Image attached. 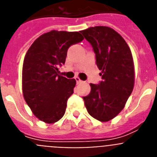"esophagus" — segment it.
Segmentation results:
<instances>
[{"label":"esophagus","instance_id":"esophagus-1","mask_svg":"<svg viewBox=\"0 0 157 157\" xmlns=\"http://www.w3.org/2000/svg\"><path fill=\"white\" fill-rule=\"evenodd\" d=\"M75 80H76V82H77L78 84H79V83L82 82V80L80 79L78 77V76H77V77H75Z\"/></svg>","mask_w":157,"mask_h":157}]
</instances>
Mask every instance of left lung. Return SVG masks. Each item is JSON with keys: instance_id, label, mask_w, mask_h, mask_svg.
<instances>
[{"instance_id": "left-lung-1", "label": "left lung", "mask_w": 157, "mask_h": 157, "mask_svg": "<svg viewBox=\"0 0 157 157\" xmlns=\"http://www.w3.org/2000/svg\"><path fill=\"white\" fill-rule=\"evenodd\" d=\"M90 43L102 81L90 84L83 97L87 112L101 122L116 117L125 107L134 86V65L130 47L116 30L98 26L80 31Z\"/></svg>"}]
</instances>
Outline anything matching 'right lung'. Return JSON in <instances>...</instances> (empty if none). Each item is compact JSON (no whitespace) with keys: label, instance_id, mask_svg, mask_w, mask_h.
Masks as SVG:
<instances>
[{"label":"right lung","instance_id":"1","mask_svg":"<svg viewBox=\"0 0 157 157\" xmlns=\"http://www.w3.org/2000/svg\"><path fill=\"white\" fill-rule=\"evenodd\" d=\"M84 39L79 32L51 30L37 37L27 50L22 72L25 101L41 121L54 123L63 116L76 81L59 75L67 49Z\"/></svg>","mask_w":157,"mask_h":157}]
</instances>
